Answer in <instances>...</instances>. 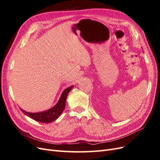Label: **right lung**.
Returning a JSON list of instances; mask_svg holds the SVG:
<instances>
[{
    "label": "right lung",
    "mask_w": 160,
    "mask_h": 160,
    "mask_svg": "<svg viewBox=\"0 0 160 160\" xmlns=\"http://www.w3.org/2000/svg\"><path fill=\"white\" fill-rule=\"evenodd\" d=\"M72 88H73V85L65 89L62 91L59 101H58L54 107H52L49 110L38 113L27 112V111H24L22 109H21V110L24 114H25L30 118L37 121V122L45 123H49L54 122L55 120L59 117L62 113V111H64L67 95H68L69 91L72 89Z\"/></svg>",
    "instance_id": "add662e5"
}]
</instances>
